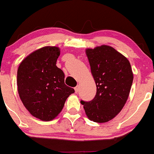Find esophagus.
Listing matches in <instances>:
<instances>
[{"label":"esophagus","mask_w":154,"mask_h":154,"mask_svg":"<svg viewBox=\"0 0 154 154\" xmlns=\"http://www.w3.org/2000/svg\"><path fill=\"white\" fill-rule=\"evenodd\" d=\"M74 89H75V92H76V93H77L78 90H79V87H78V86H76V87L74 88Z\"/></svg>","instance_id":"1"}]
</instances>
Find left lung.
I'll return each mask as SVG.
<instances>
[{"mask_svg": "<svg viewBox=\"0 0 154 154\" xmlns=\"http://www.w3.org/2000/svg\"><path fill=\"white\" fill-rule=\"evenodd\" d=\"M86 54L97 85L92 100H81L91 121L106 122L116 117L127 102L133 83L129 61L112 47L87 49Z\"/></svg>", "mask_w": 154, "mask_h": 154, "instance_id": "left-lung-1", "label": "left lung"}]
</instances>
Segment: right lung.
Wrapping results in <instances>:
<instances>
[{
	"instance_id": "obj_1",
	"label": "right lung",
	"mask_w": 154,
	"mask_h": 154,
	"mask_svg": "<svg viewBox=\"0 0 154 154\" xmlns=\"http://www.w3.org/2000/svg\"><path fill=\"white\" fill-rule=\"evenodd\" d=\"M59 55L58 47H42L23 59L17 71L20 100L32 116L42 121L55 118L75 92L66 85L64 73L56 66Z\"/></svg>"
}]
</instances>
